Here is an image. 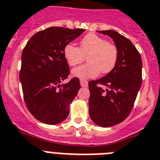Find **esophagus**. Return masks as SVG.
Wrapping results in <instances>:
<instances>
[{"mask_svg": "<svg viewBox=\"0 0 160 160\" xmlns=\"http://www.w3.org/2000/svg\"><path fill=\"white\" fill-rule=\"evenodd\" d=\"M80 85L82 87H87L88 86V81L85 80H83V79H81V80H80Z\"/></svg>", "mask_w": 160, "mask_h": 160, "instance_id": "34e87169", "label": "esophagus"}]
</instances>
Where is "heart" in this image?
<instances>
[{
	"mask_svg": "<svg viewBox=\"0 0 160 160\" xmlns=\"http://www.w3.org/2000/svg\"><path fill=\"white\" fill-rule=\"evenodd\" d=\"M63 56L70 66L74 67L83 62L87 56L89 63L72 70V76L81 79H89L100 73L107 74L115 67L118 51L114 43L106 41L95 33H89L80 40V47L68 43L63 48Z\"/></svg>",
	"mask_w": 160,
	"mask_h": 160,
	"instance_id": "1",
	"label": "heart"
}]
</instances>
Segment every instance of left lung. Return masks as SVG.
<instances>
[{
    "instance_id": "1",
    "label": "left lung",
    "mask_w": 160,
    "mask_h": 160,
    "mask_svg": "<svg viewBox=\"0 0 160 160\" xmlns=\"http://www.w3.org/2000/svg\"><path fill=\"white\" fill-rule=\"evenodd\" d=\"M98 32L113 39L118 58L108 75L89 82V113L95 124L109 127L123 122L132 110L142 83V61L128 38L114 30Z\"/></svg>"
}]
</instances>
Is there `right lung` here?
Here are the masks:
<instances>
[{"mask_svg": "<svg viewBox=\"0 0 160 160\" xmlns=\"http://www.w3.org/2000/svg\"><path fill=\"white\" fill-rule=\"evenodd\" d=\"M83 32V28L50 27L35 33L24 47L19 80L28 111L41 122L55 125L68 117L80 84L76 77L61 84L70 75L63 48Z\"/></svg>", "mask_w": 160, "mask_h": 160, "instance_id": "right-lung-1", "label": "right lung"}]
</instances>
